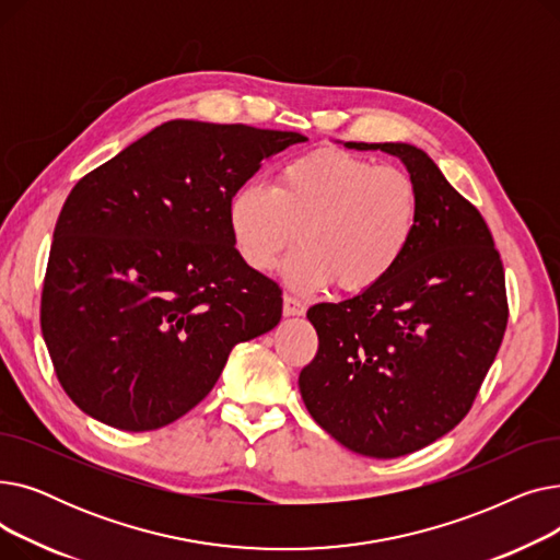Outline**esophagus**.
<instances>
[{
	"mask_svg": "<svg viewBox=\"0 0 560 560\" xmlns=\"http://www.w3.org/2000/svg\"><path fill=\"white\" fill-rule=\"evenodd\" d=\"M304 313H306V304L302 300L292 298V295L283 298V315L285 317H298V315H304Z\"/></svg>",
	"mask_w": 560,
	"mask_h": 560,
	"instance_id": "1",
	"label": "esophagus"
}]
</instances>
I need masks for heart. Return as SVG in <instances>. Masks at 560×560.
I'll return each mask as SVG.
<instances>
[{
    "label": "heart",
    "instance_id": "b5f03b06",
    "mask_svg": "<svg viewBox=\"0 0 560 560\" xmlns=\"http://www.w3.org/2000/svg\"><path fill=\"white\" fill-rule=\"evenodd\" d=\"M422 215L418 182L401 167L315 150L288 161L275 186L245 184L226 203L235 252L254 270H270L298 238L283 265L300 292L327 288L357 295L386 281L416 241Z\"/></svg>",
    "mask_w": 560,
    "mask_h": 560
}]
</instances>
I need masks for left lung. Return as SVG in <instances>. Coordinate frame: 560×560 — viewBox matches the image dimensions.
Wrapping results in <instances>:
<instances>
[{
  "instance_id": "left-lung-1",
  "label": "left lung",
  "mask_w": 560,
  "mask_h": 560,
  "mask_svg": "<svg viewBox=\"0 0 560 560\" xmlns=\"http://www.w3.org/2000/svg\"><path fill=\"white\" fill-rule=\"evenodd\" d=\"M397 156L422 215L395 272L338 304H315V359L300 374L311 418L347 450L397 458L450 433L472 406L509 304L504 268L481 213L408 142H345Z\"/></svg>"
}]
</instances>
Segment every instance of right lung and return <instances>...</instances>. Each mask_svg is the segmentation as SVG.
Listing matches in <instances>:
<instances>
[{"mask_svg": "<svg viewBox=\"0 0 560 560\" xmlns=\"http://www.w3.org/2000/svg\"><path fill=\"white\" fill-rule=\"evenodd\" d=\"M302 133L170 120L85 174L54 229L40 327L68 397L113 429L186 416L231 349L281 319L235 252L226 203Z\"/></svg>", "mask_w": 560, "mask_h": 560, "instance_id": "right-lung-1", "label": "right lung"}]
</instances>
